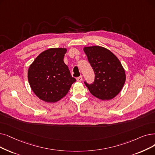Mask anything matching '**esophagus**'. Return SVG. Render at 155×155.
Instances as JSON below:
<instances>
[{
    "label": "esophagus",
    "mask_w": 155,
    "mask_h": 155,
    "mask_svg": "<svg viewBox=\"0 0 155 155\" xmlns=\"http://www.w3.org/2000/svg\"><path fill=\"white\" fill-rule=\"evenodd\" d=\"M82 80H83V78H82V76H80V77H78L77 78V80L78 82H82Z\"/></svg>",
    "instance_id": "1"
}]
</instances>
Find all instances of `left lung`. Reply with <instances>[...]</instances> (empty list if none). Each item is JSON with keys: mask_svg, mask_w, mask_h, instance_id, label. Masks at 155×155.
Returning a JSON list of instances; mask_svg holds the SVG:
<instances>
[{"mask_svg": "<svg viewBox=\"0 0 155 155\" xmlns=\"http://www.w3.org/2000/svg\"><path fill=\"white\" fill-rule=\"evenodd\" d=\"M84 51L95 73L94 82H85L90 92L101 101L116 97L122 91L126 80L125 71L114 54L101 46L84 47Z\"/></svg>", "mask_w": 155, "mask_h": 155, "instance_id": "1", "label": "left lung"}]
</instances>
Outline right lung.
I'll return each instance as SVG.
<instances>
[{
    "label": "right lung",
    "mask_w": 155,
    "mask_h": 155,
    "mask_svg": "<svg viewBox=\"0 0 155 155\" xmlns=\"http://www.w3.org/2000/svg\"><path fill=\"white\" fill-rule=\"evenodd\" d=\"M66 51V48L47 49L40 54L28 68V80L31 90L46 103L61 100L76 81L63 61Z\"/></svg>",
    "instance_id": "1"
}]
</instances>
